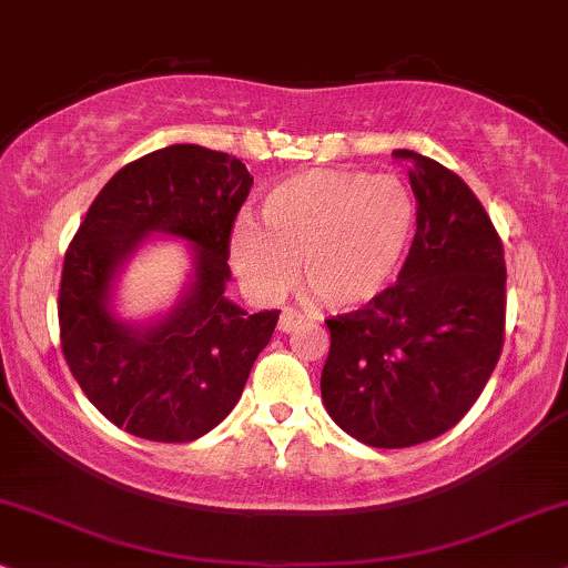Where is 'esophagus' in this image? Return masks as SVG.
I'll list each match as a JSON object with an SVG mask.
<instances>
[{"mask_svg": "<svg viewBox=\"0 0 568 568\" xmlns=\"http://www.w3.org/2000/svg\"><path fill=\"white\" fill-rule=\"evenodd\" d=\"M300 324H303V316H300L297 311H292V307H284L282 316H278V332L290 334V332H295Z\"/></svg>", "mask_w": 568, "mask_h": 568, "instance_id": "esophagus-1", "label": "esophagus"}]
</instances>
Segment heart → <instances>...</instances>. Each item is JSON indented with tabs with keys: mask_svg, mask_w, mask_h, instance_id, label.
Masks as SVG:
<instances>
[{
	"mask_svg": "<svg viewBox=\"0 0 568 568\" xmlns=\"http://www.w3.org/2000/svg\"><path fill=\"white\" fill-rule=\"evenodd\" d=\"M263 229L242 221L231 265L257 300L300 282L334 313L361 311L389 290L408 255L416 202L400 179L307 171L278 181L261 205Z\"/></svg>",
	"mask_w": 568,
	"mask_h": 568,
	"instance_id": "obj_1",
	"label": "heart"
}]
</instances>
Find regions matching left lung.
<instances>
[{
  "label": "left lung",
  "mask_w": 568,
  "mask_h": 568,
  "mask_svg": "<svg viewBox=\"0 0 568 568\" xmlns=\"http://www.w3.org/2000/svg\"><path fill=\"white\" fill-rule=\"evenodd\" d=\"M416 236L397 284L328 318L321 371L328 416L363 445L410 447L453 429L477 403L506 334L503 242L466 181L410 150Z\"/></svg>",
  "instance_id": "1"
}]
</instances>
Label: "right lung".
I'll return each mask as SVG.
<instances>
[{"label":"right lung","mask_w":568,"mask_h":568,"mask_svg":"<svg viewBox=\"0 0 568 568\" xmlns=\"http://www.w3.org/2000/svg\"><path fill=\"white\" fill-rule=\"evenodd\" d=\"M252 176L242 160L171 144L123 165L75 231L60 282V342L70 374L108 422L152 443H192L242 397L278 311L250 313L223 295L229 240ZM150 233L193 244L180 303L144 327L109 307L116 273Z\"/></svg>","instance_id":"right-lung-1"}]
</instances>
